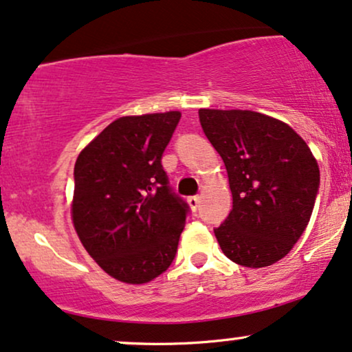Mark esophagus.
<instances>
[{
	"instance_id": "esophagus-1",
	"label": "esophagus",
	"mask_w": 352,
	"mask_h": 352,
	"mask_svg": "<svg viewBox=\"0 0 352 352\" xmlns=\"http://www.w3.org/2000/svg\"><path fill=\"white\" fill-rule=\"evenodd\" d=\"M188 204L191 206V209L196 210L197 208H199V204H201V197L199 196H189L188 197Z\"/></svg>"
}]
</instances>
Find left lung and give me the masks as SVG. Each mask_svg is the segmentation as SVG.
<instances>
[{
	"label": "left lung",
	"mask_w": 352,
	"mask_h": 352,
	"mask_svg": "<svg viewBox=\"0 0 352 352\" xmlns=\"http://www.w3.org/2000/svg\"><path fill=\"white\" fill-rule=\"evenodd\" d=\"M204 135L224 161L232 210L214 229L226 257L260 268L278 262L307 229L320 168L305 140L250 110H199Z\"/></svg>",
	"instance_id": "obj_1"
}]
</instances>
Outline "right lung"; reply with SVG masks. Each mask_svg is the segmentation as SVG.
Segmentation results:
<instances>
[{
	"mask_svg": "<svg viewBox=\"0 0 352 352\" xmlns=\"http://www.w3.org/2000/svg\"><path fill=\"white\" fill-rule=\"evenodd\" d=\"M179 118L166 111L115 120L76 161L74 227L120 282H151L176 257L189 206L169 186L161 158Z\"/></svg>",
	"mask_w": 352,
	"mask_h": 352,
	"instance_id": "right-lung-1",
	"label": "right lung"
}]
</instances>
